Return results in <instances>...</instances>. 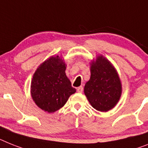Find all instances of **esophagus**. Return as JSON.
Returning <instances> with one entry per match:
<instances>
[{"mask_svg": "<svg viewBox=\"0 0 148 148\" xmlns=\"http://www.w3.org/2000/svg\"><path fill=\"white\" fill-rule=\"evenodd\" d=\"M83 91H84V87L83 86H80V87H78L77 88V92H83Z\"/></svg>", "mask_w": 148, "mask_h": 148, "instance_id": "1", "label": "esophagus"}]
</instances>
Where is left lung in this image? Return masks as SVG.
I'll list each match as a JSON object with an SVG mask.
<instances>
[{"label": "left lung", "mask_w": 148, "mask_h": 148, "mask_svg": "<svg viewBox=\"0 0 148 148\" xmlns=\"http://www.w3.org/2000/svg\"><path fill=\"white\" fill-rule=\"evenodd\" d=\"M90 64V79L86 83L84 94L95 110L107 112L118 103L122 94L119 74L110 61L97 56Z\"/></svg>", "instance_id": "1"}]
</instances>
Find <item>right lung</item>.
Wrapping results in <instances>:
<instances>
[{
    "label": "right lung",
    "mask_w": 148,
    "mask_h": 148,
    "mask_svg": "<svg viewBox=\"0 0 148 148\" xmlns=\"http://www.w3.org/2000/svg\"><path fill=\"white\" fill-rule=\"evenodd\" d=\"M66 64L59 56H53L40 64L31 84V95L38 108L53 113L62 108L76 92L65 74Z\"/></svg>",
    "instance_id": "obj_1"
}]
</instances>
